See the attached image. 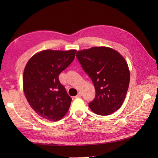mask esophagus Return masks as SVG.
<instances>
[{
	"instance_id": "obj_1",
	"label": "esophagus",
	"mask_w": 158,
	"mask_h": 158,
	"mask_svg": "<svg viewBox=\"0 0 158 158\" xmlns=\"http://www.w3.org/2000/svg\"><path fill=\"white\" fill-rule=\"evenodd\" d=\"M81 96V92H78V94H77V95L75 96L76 98H80V97Z\"/></svg>"
}]
</instances>
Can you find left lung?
<instances>
[{"instance_id":"8db88e82","label":"left lung","mask_w":158,"mask_h":158,"mask_svg":"<svg viewBox=\"0 0 158 158\" xmlns=\"http://www.w3.org/2000/svg\"><path fill=\"white\" fill-rule=\"evenodd\" d=\"M83 70L91 78L96 97L89 104L92 111L108 115L125 100L130 83V70L125 58L108 47H92L77 52Z\"/></svg>"}]
</instances>
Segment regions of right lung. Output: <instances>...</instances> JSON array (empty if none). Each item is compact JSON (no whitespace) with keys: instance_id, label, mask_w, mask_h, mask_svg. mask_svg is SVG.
Wrapping results in <instances>:
<instances>
[{"instance_id":"add662e5","label":"right lung","mask_w":158,"mask_h":158,"mask_svg":"<svg viewBox=\"0 0 158 158\" xmlns=\"http://www.w3.org/2000/svg\"><path fill=\"white\" fill-rule=\"evenodd\" d=\"M77 50L46 49L28 61L23 75V90L31 108L43 118L57 122L68 112L71 98L58 76L75 57Z\"/></svg>"}]
</instances>
